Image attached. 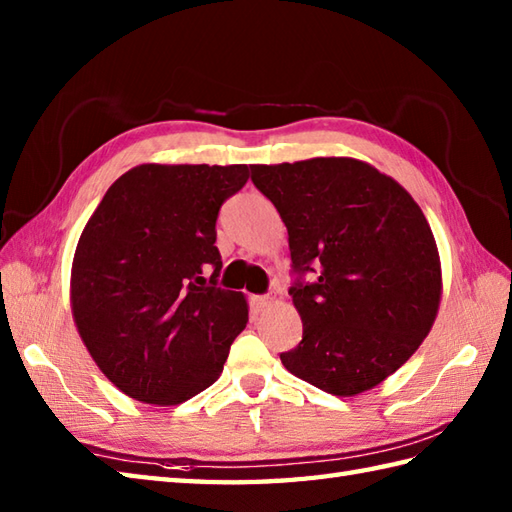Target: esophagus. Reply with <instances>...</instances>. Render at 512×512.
<instances>
[{"instance_id":"obj_1","label":"esophagus","mask_w":512,"mask_h":512,"mask_svg":"<svg viewBox=\"0 0 512 512\" xmlns=\"http://www.w3.org/2000/svg\"><path fill=\"white\" fill-rule=\"evenodd\" d=\"M253 303H255V308L257 310H266L270 303H273V297L270 295H262V297H253Z\"/></svg>"}]
</instances>
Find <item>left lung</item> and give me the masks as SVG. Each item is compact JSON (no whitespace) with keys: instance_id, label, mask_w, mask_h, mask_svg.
Segmentation results:
<instances>
[{"instance_id":"left-lung-1","label":"left lung","mask_w":512,"mask_h":512,"mask_svg":"<svg viewBox=\"0 0 512 512\" xmlns=\"http://www.w3.org/2000/svg\"><path fill=\"white\" fill-rule=\"evenodd\" d=\"M255 187L288 228L290 288L303 323L290 374L334 396L383 383L427 339L438 317L436 237L400 184L356 158L250 165Z\"/></svg>"}]
</instances>
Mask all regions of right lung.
<instances>
[{"label": "right lung", "instance_id": "right-lung-1", "mask_svg": "<svg viewBox=\"0 0 512 512\" xmlns=\"http://www.w3.org/2000/svg\"><path fill=\"white\" fill-rule=\"evenodd\" d=\"M246 180V165H138L85 224L72 317L94 363L129 398L171 407L220 378L248 303L217 288L215 222Z\"/></svg>", "mask_w": 512, "mask_h": 512}]
</instances>
